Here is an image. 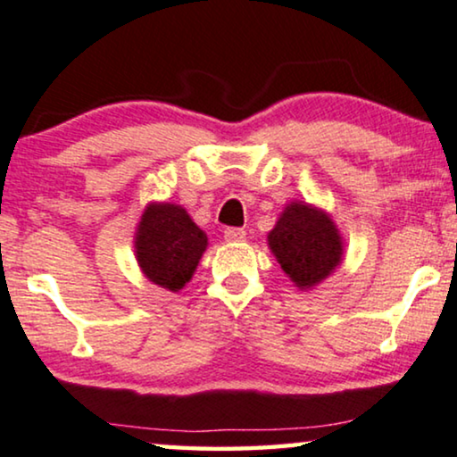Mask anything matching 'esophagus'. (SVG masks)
Instances as JSON below:
<instances>
[{
  "label": "esophagus",
  "mask_w": 457,
  "mask_h": 457,
  "mask_svg": "<svg viewBox=\"0 0 457 457\" xmlns=\"http://www.w3.org/2000/svg\"><path fill=\"white\" fill-rule=\"evenodd\" d=\"M224 239H227L228 243H239V241L245 239V230L237 228V227L224 228Z\"/></svg>",
  "instance_id": "34e87169"
}]
</instances>
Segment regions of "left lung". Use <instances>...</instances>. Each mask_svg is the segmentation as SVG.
Segmentation results:
<instances>
[{
  "label": "left lung",
  "mask_w": 457,
  "mask_h": 457,
  "mask_svg": "<svg viewBox=\"0 0 457 457\" xmlns=\"http://www.w3.org/2000/svg\"><path fill=\"white\" fill-rule=\"evenodd\" d=\"M269 245L281 269L298 287H312L323 281L342 260V241L329 216L306 204L286 207Z\"/></svg>",
  "instance_id": "8db88e82"
}]
</instances>
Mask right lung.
I'll return each mask as SVG.
<instances>
[{"mask_svg":"<svg viewBox=\"0 0 457 457\" xmlns=\"http://www.w3.org/2000/svg\"><path fill=\"white\" fill-rule=\"evenodd\" d=\"M207 237L180 205L153 204L136 233V258L153 283L170 292L185 287L197 269Z\"/></svg>","mask_w":457,"mask_h":457,"instance_id":"add662e5","label":"right lung"}]
</instances>
